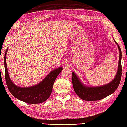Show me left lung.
<instances>
[{
	"mask_svg": "<svg viewBox=\"0 0 127 127\" xmlns=\"http://www.w3.org/2000/svg\"><path fill=\"white\" fill-rule=\"evenodd\" d=\"M116 44L119 47L120 52L119 67H118L116 75L111 83L99 87H86L81 83L75 73L74 72L72 73L73 88L76 94L81 99L86 101L99 100L112 94L119 86L121 81V75H122V66H121L122 53L119 44L117 43Z\"/></svg>",
	"mask_w": 127,
	"mask_h": 127,
	"instance_id": "1",
	"label": "left lung"
}]
</instances>
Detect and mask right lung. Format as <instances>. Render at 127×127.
<instances>
[{"mask_svg": "<svg viewBox=\"0 0 127 127\" xmlns=\"http://www.w3.org/2000/svg\"><path fill=\"white\" fill-rule=\"evenodd\" d=\"M7 49L8 48L5 52L4 56L5 75L6 85L11 94L18 99L28 104H35L45 102L51 95L53 84L63 68L60 67L52 71L42 82L37 85L30 87H18L11 81L8 74L6 61Z\"/></svg>", "mask_w": 127, "mask_h": 127, "instance_id": "1", "label": "right lung"}]
</instances>
